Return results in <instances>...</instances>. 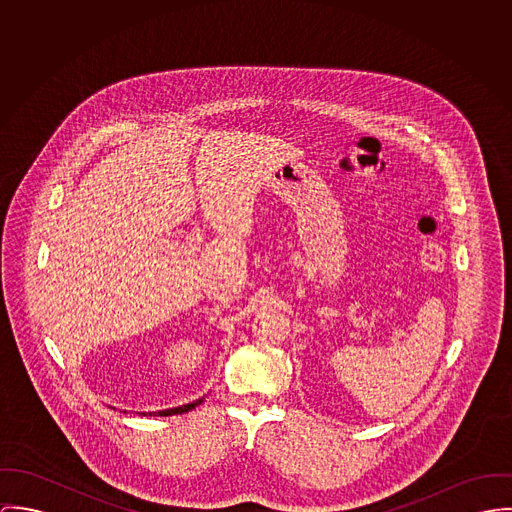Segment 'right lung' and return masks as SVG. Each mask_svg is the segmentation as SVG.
Returning a JSON list of instances; mask_svg holds the SVG:
<instances>
[{"label":"right lung","mask_w":512,"mask_h":512,"mask_svg":"<svg viewBox=\"0 0 512 512\" xmlns=\"http://www.w3.org/2000/svg\"><path fill=\"white\" fill-rule=\"evenodd\" d=\"M202 402H204V397L198 398V400H192V402H188V404H182V406L165 408V410H159V412H137V414H141V416H155V414H159V416H171V414H182V412H188V410L196 408V406L202 404ZM123 412H127V410H123Z\"/></svg>","instance_id":"add662e5"}]
</instances>
